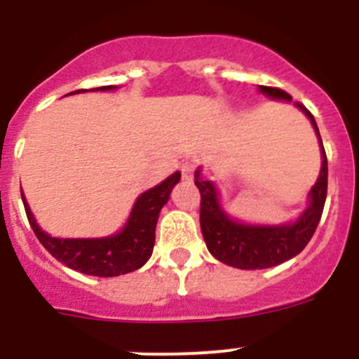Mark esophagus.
I'll use <instances>...</instances> for the list:
<instances>
[{
  "label": "esophagus",
  "instance_id": "34e87169",
  "mask_svg": "<svg viewBox=\"0 0 359 359\" xmlns=\"http://www.w3.org/2000/svg\"><path fill=\"white\" fill-rule=\"evenodd\" d=\"M194 169H196L194 161H192V160L183 161V163H182V177H183V180H192V176H194Z\"/></svg>",
  "mask_w": 359,
  "mask_h": 359
}]
</instances>
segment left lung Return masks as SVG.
<instances>
[{
  "label": "left lung",
  "instance_id": "8db88e82",
  "mask_svg": "<svg viewBox=\"0 0 359 359\" xmlns=\"http://www.w3.org/2000/svg\"><path fill=\"white\" fill-rule=\"evenodd\" d=\"M259 90L271 98L291 102V95L278 88L259 86ZM294 106L302 109L304 115L311 120L318 136L320 147H322V169H320L315 187L309 192V207L294 223L277 224V226L237 223L221 208L214 183L203 180L201 169L196 170L194 174V183L201 194L199 223H201L203 239L207 243L208 252L217 261L231 268L266 269L290 261L306 248L320 223L325 198H327V156H325V149H323L315 116L300 102Z\"/></svg>",
  "mask_w": 359,
  "mask_h": 359
}]
</instances>
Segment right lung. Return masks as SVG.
Wrapping results in <instances>:
<instances>
[{
	"label": "right lung",
	"mask_w": 359,
	"mask_h": 359,
	"mask_svg": "<svg viewBox=\"0 0 359 359\" xmlns=\"http://www.w3.org/2000/svg\"><path fill=\"white\" fill-rule=\"evenodd\" d=\"M116 86H102L97 90H115ZM77 90L72 93H79ZM68 93V95H72ZM182 174L174 172L160 185L152 187L147 192L136 199L131 215L122 231L109 237L100 239H59V237L48 236L46 231L39 228L36 219L32 215L27 199L21 192L25 212H27L28 223L37 236L39 243L48 250L57 261L72 269H77L84 275L93 277H118L129 271L142 268L151 257L156 239V223L160 210L169 201L170 190L180 182Z\"/></svg>",
	"instance_id": "add662e5"
}]
</instances>
